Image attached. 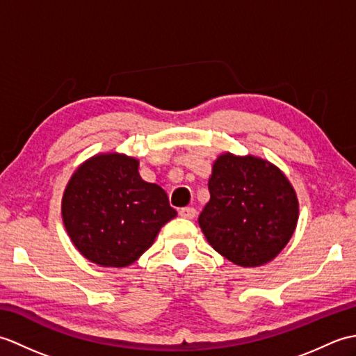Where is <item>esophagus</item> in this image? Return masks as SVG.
<instances>
[{
  "instance_id": "esophagus-1",
  "label": "esophagus",
  "mask_w": 356,
  "mask_h": 356,
  "mask_svg": "<svg viewBox=\"0 0 356 356\" xmlns=\"http://www.w3.org/2000/svg\"><path fill=\"white\" fill-rule=\"evenodd\" d=\"M195 213H197V211H195V208H193V207H185L179 211L180 217H184V218H193L195 216Z\"/></svg>"
}]
</instances>
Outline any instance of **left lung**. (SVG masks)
<instances>
[{"label":"left lung","mask_w":356,"mask_h":356,"mask_svg":"<svg viewBox=\"0 0 356 356\" xmlns=\"http://www.w3.org/2000/svg\"><path fill=\"white\" fill-rule=\"evenodd\" d=\"M209 202L199 225L225 259L251 268L270 261L292 237L298 202L284 174L257 157L222 154L213 166Z\"/></svg>","instance_id":"left-lung-1"}]
</instances>
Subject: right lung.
<instances>
[{"label": "right lung", "mask_w": 356, "mask_h": 356, "mask_svg": "<svg viewBox=\"0 0 356 356\" xmlns=\"http://www.w3.org/2000/svg\"><path fill=\"white\" fill-rule=\"evenodd\" d=\"M138 168L139 162L124 154L95 156L67 185L63 220L73 245L90 261L128 266L177 216L166 193L145 182Z\"/></svg>", "instance_id": "obj_1"}]
</instances>
